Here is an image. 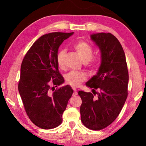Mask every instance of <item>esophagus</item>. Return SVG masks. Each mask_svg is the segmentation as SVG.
<instances>
[{
    "mask_svg": "<svg viewBox=\"0 0 146 146\" xmlns=\"http://www.w3.org/2000/svg\"><path fill=\"white\" fill-rule=\"evenodd\" d=\"M73 90H74V93H73V96H76V95H77L78 92H77V90H76L75 88H73Z\"/></svg>",
    "mask_w": 146,
    "mask_h": 146,
    "instance_id": "esophagus-1",
    "label": "esophagus"
}]
</instances>
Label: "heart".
Wrapping results in <instances>:
<instances>
[{
	"label": "heart",
	"instance_id": "obj_1",
	"mask_svg": "<svg viewBox=\"0 0 146 146\" xmlns=\"http://www.w3.org/2000/svg\"><path fill=\"white\" fill-rule=\"evenodd\" d=\"M74 48L82 60L83 62L89 64L92 68H96L98 65L99 59L92 58L94 50L90 45L84 41H79L74 44ZM66 52L65 50H60L57 54L56 62L58 66L63 68L64 67V58ZM86 78V76L83 72H70L66 75L65 79L68 84L73 87L78 86Z\"/></svg>",
	"mask_w": 146,
	"mask_h": 146
}]
</instances>
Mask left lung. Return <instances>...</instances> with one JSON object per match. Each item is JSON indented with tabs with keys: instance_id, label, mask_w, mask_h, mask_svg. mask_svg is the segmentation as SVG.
Here are the masks:
<instances>
[{
	"instance_id": "left-lung-1",
	"label": "left lung",
	"mask_w": 146,
	"mask_h": 146,
	"mask_svg": "<svg viewBox=\"0 0 146 146\" xmlns=\"http://www.w3.org/2000/svg\"><path fill=\"white\" fill-rule=\"evenodd\" d=\"M90 38L100 50L101 64L96 74L86 83L93 88V94L78 92L82 101L80 111L86 127L100 130L110 125L120 113L127 96L129 75L124 51L115 36L101 33L92 34Z\"/></svg>"
}]
</instances>
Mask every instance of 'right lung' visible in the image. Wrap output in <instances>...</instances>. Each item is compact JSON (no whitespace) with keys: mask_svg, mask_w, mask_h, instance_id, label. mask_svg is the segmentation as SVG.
I'll return each instance as SVG.
<instances>
[{"mask_svg":"<svg viewBox=\"0 0 146 146\" xmlns=\"http://www.w3.org/2000/svg\"><path fill=\"white\" fill-rule=\"evenodd\" d=\"M73 34L52 33L42 36L22 62L19 94L30 119L42 129H52L61 124L62 113L73 94L69 85L51 92L64 82L56 56L61 44Z\"/></svg>","mask_w":146,"mask_h":146,"instance_id":"right-lung-1","label":"right lung"}]
</instances>
